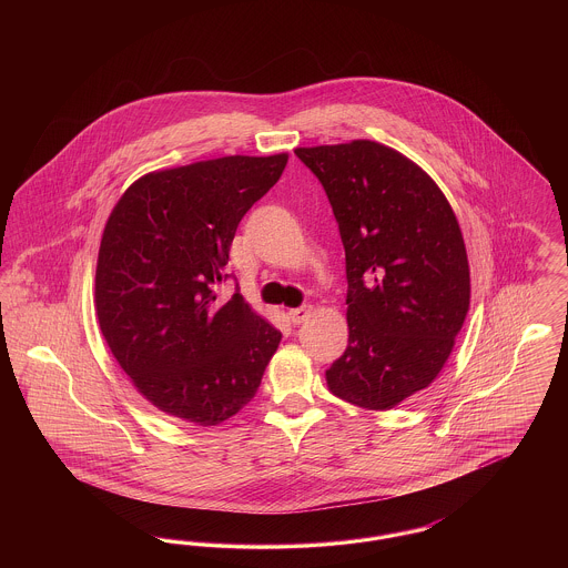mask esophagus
Returning a JSON list of instances; mask_svg holds the SVG:
<instances>
[{
  "mask_svg": "<svg viewBox=\"0 0 568 568\" xmlns=\"http://www.w3.org/2000/svg\"><path fill=\"white\" fill-rule=\"evenodd\" d=\"M311 313H313V306H311V304H302V306H297V308H292L287 315H290L292 324L300 325L311 317Z\"/></svg>",
  "mask_w": 568,
  "mask_h": 568,
  "instance_id": "34e87169",
  "label": "esophagus"
}]
</instances>
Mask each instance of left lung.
Returning <instances> with one entry per match:
<instances>
[{
  "instance_id": "left-lung-1",
  "label": "left lung",
  "mask_w": 568,
  "mask_h": 568,
  "mask_svg": "<svg viewBox=\"0 0 568 568\" xmlns=\"http://www.w3.org/2000/svg\"><path fill=\"white\" fill-rule=\"evenodd\" d=\"M338 221L347 264L345 353L325 371L334 396L387 410L443 371L468 306L458 219L433 179L373 140L300 146Z\"/></svg>"
}]
</instances>
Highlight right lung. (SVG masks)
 <instances>
[{"label": "right lung", "instance_id": "right-lung-1", "mask_svg": "<svg viewBox=\"0 0 568 568\" xmlns=\"http://www.w3.org/2000/svg\"><path fill=\"white\" fill-rule=\"evenodd\" d=\"M287 153L230 155L140 176L110 213L95 313L135 389L170 417L219 426L248 405L281 343L241 294L216 296L246 211Z\"/></svg>", "mask_w": 568, "mask_h": 568}]
</instances>
